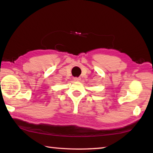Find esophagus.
I'll return each instance as SVG.
<instances>
[{"mask_svg":"<svg viewBox=\"0 0 153 153\" xmlns=\"http://www.w3.org/2000/svg\"><path fill=\"white\" fill-rule=\"evenodd\" d=\"M74 80L75 81V82H79V81L81 80V78L80 77H74Z\"/></svg>","mask_w":153,"mask_h":153,"instance_id":"esophagus-1","label":"esophagus"}]
</instances>
